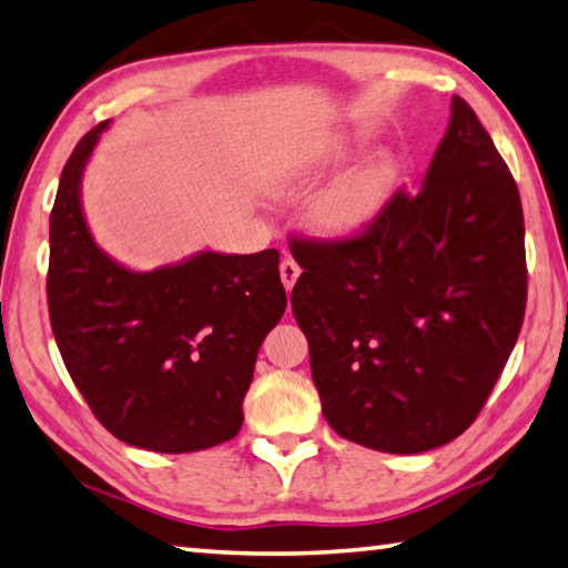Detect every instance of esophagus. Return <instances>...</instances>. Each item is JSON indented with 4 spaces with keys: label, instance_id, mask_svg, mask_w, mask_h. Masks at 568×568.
<instances>
[{
    "label": "esophagus",
    "instance_id": "esophagus-1",
    "mask_svg": "<svg viewBox=\"0 0 568 568\" xmlns=\"http://www.w3.org/2000/svg\"><path fill=\"white\" fill-rule=\"evenodd\" d=\"M280 274H282V284L286 292H292L298 274H302V270H298V264L292 260V256H284L282 264H280Z\"/></svg>",
    "mask_w": 568,
    "mask_h": 568
}]
</instances>
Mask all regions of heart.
Instances as JSON below:
<instances>
[{
	"instance_id": "heart-1",
	"label": "heart",
	"mask_w": 568,
	"mask_h": 568,
	"mask_svg": "<svg viewBox=\"0 0 568 568\" xmlns=\"http://www.w3.org/2000/svg\"><path fill=\"white\" fill-rule=\"evenodd\" d=\"M338 153L348 155L351 148L344 145ZM393 178L395 168L388 155L363 160L318 192L308 205V220L326 237H356L378 220L393 187Z\"/></svg>"
}]
</instances>
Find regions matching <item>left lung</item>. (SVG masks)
Instances as JSON below:
<instances>
[{
	"instance_id": "obj_1",
	"label": "left lung",
	"mask_w": 568,
	"mask_h": 568,
	"mask_svg": "<svg viewBox=\"0 0 568 568\" xmlns=\"http://www.w3.org/2000/svg\"><path fill=\"white\" fill-rule=\"evenodd\" d=\"M292 292L321 410L351 443L433 450L483 410L527 304L515 178L453 95L450 123L415 195L341 242L292 240Z\"/></svg>"
}]
</instances>
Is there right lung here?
Here are the masks:
<instances>
[{
  "mask_svg": "<svg viewBox=\"0 0 568 568\" xmlns=\"http://www.w3.org/2000/svg\"><path fill=\"white\" fill-rule=\"evenodd\" d=\"M103 121L61 170L49 220V316L69 376L118 440L197 453L232 440L264 336L286 292L280 252H197L133 272L95 244L81 180Z\"/></svg>",
  "mask_w": 568,
  "mask_h": 568,
  "instance_id": "obj_1",
  "label": "right lung"
}]
</instances>
